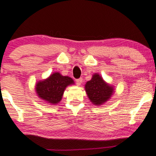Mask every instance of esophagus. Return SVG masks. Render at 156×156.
I'll use <instances>...</instances> for the list:
<instances>
[{
  "mask_svg": "<svg viewBox=\"0 0 156 156\" xmlns=\"http://www.w3.org/2000/svg\"><path fill=\"white\" fill-rule=\"evenodd\" d=\"M82 81H83V78H78V79L75 80V82H76V84L77 85H81V83H82Z\"/></svg>",
  "mask_w": 156,
  "mask_h": 156,
  "instance_id": "obj_1",
  "label": "esophagus"
}]
</instances>
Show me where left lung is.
I'll list each match as a JSON object with an SVG mask.
<instances>
[{"label":"left lung","instance_id":"left-lung-1","mask_svg":"<svg viewBox=\"0 0 156 156\" xmlns=\"http://www.w3.org/2000/svg\"><path fill=\"white\" fill-rule=\"evenodd\" d=\"M85 90L90 100L96 105L107 101L113 92V88L105 83L98 74L93 75L92 79L87 82Z\"/></svg>","mask_w":156,"mask_h":156}]
</instances>
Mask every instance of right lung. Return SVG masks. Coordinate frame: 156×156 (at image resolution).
Returning <instances> with one entry per match:
<instances>
[{"label": "right lung", "mask_w": 156, "mask_h": 156, "mask_svg": "<svg viewBox=\"0 0 156 156\" xmlns=\"http://www.w3.org/2000/svg\"><path fill=\"white\" fill-rule=\"evenodd\" d=\"M74 83L70 77L63 76L59 73H55L47 79L36 84V92L39 98L49 104H55L61 101L66 87Z\"/></svg>", "instance_id": "1"}]
</instances>
